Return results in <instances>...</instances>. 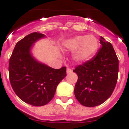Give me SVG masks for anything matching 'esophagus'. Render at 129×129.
I'll return each instance as SVG.
<instances>
[{"instance_id": "34e87169", "label": "esophagus", "mask_w": 129, "mask_h": 129, "mask_svg": "<svg viewBox=\"0 0 129 129\" xmlns=\"http://www.w3.org/2000/svg\"><path fill=\"white\" fill-rule=\"evenodd\" d=\"M72 69H69V68H68V69H67V74H70V73H72Z\"/></svg>"}]
</instances>
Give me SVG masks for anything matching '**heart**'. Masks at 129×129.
<instances>
[{
	"label": "heart",
	"mask_w": 129,
	"mask_h": 129,
	"mask_svg": "<svg viewBox=\"0 0 129 129\" xmlns=\"http://www.w3.org/2000/svg\"><path fill=\"white\" fill-rule=\"evenodd\" d=\"M99 45L97 38L93 35L77 36L62 43L64 50L75 52L73 58L77 63L84 62L93 56L98 50Z\"/></svg>",
	"instance_id": "heart-1"
}]
</instances>
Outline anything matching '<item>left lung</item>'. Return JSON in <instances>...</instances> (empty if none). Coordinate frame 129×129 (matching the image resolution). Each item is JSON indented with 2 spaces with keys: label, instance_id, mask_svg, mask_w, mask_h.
I'll list each match as a JSON object with an SVG mask.
<instances>
[{
  "label": "left lung",
  "instance_id": "left-lung-1",
  "mask_svg": "<svg viewBox=\"0 0 129 129\" xmlns=\"http://www.w3.org/2000/svg\"><path fill=\"white\" fill-rule=\"evenodd\" d=\"M100 43L102 47L95 56L73 70L78 75L75 95L87 107L103 103L111 96L117 83L119 60L116 52L111 43L103 37Z\"/></svg>",
  "mask_w": 129,
  "mask_h": 129
}]
</instances>
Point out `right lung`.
Instances as JSON below:
<instances>
[{"label": "right lung", "mask_w": 129, "mask_h": 129, "mask_svg": "<svg viewBox=\"0 0 129 129\" xmlns=\"http://www.w3.org/2000/svg\"><path fill=\"white\" fill-rule=\"evenodd\" d=\"M45 38L33 32L18 41L9 62V77L13 91L26 103L45 105L54 96L56 87L66 76V68L53 69L38 61L31 49L38 40Z\"/></svg>", "instance_id": "right-lung-1"}]
</instances>
